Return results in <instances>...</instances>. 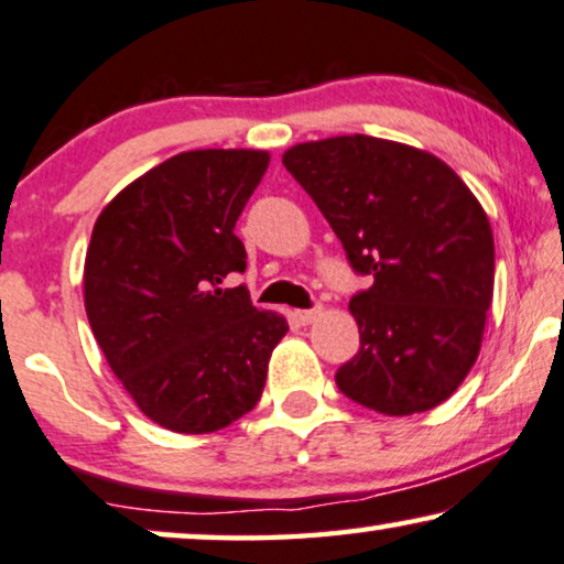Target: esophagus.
<instances>
[{"label":"esophagus","mask_w":564,"mask_h":564,"mask_svg":"<svg viewBox=\"0 0 564 564\" xmlns=\"http://www.w3.org/2000/svg\"><path fill=\"white\" fill-rule=\"evenodd\" d=\"M319 314H322V306H312V310H299L294 317H296L299 325H312V322L317 319Z\"/></svg>","instance_id":"34e87169"}]
</instances>
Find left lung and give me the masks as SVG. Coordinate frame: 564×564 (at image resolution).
<instances>
[{
	"mask_svg": "<svg viewBox=\"0 0 564 564\" xmlns=\"http://www.w3.org/2000/svg\"><path fill=\"white\" fill-rule=\"evenodd\" d=\"M283 164L371 281L350 299L360 348L335 373L340 392L384 415L448 400L475 366L492 302L479 200L438 156L364 133L296 144Z\"/></svg>",
	"mask_w": 564,
	"mask_h": 564,
	"instance_id": "1",
	"label": "left lung"
}]
</instances>
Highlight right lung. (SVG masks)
Segmentation results:
<instances>
[{"label": "right lung", "mask_w": 564, "mask_h": 564, "mask_svg": "<svg viewBox=\"0 0 564 564\" xmlns=\"http://www.w3.org/2000/svg\"><path fill=\"white\" fill-rule=\"evenodd\" d=\"M254 149L170 156L97 216L85 310L110 369L156 425L214 433L260 402L270 352L289 333L245 286L237 219L265 175Z\"/></svg>", "instance_id": "right-lung-1"}]
</instances>
